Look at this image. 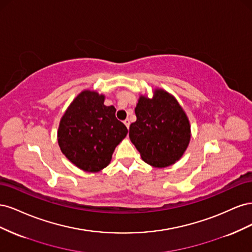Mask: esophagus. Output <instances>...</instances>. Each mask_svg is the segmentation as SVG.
<instances>
[{
    "label": "esophagus",
    "mask_w": 252,
    "mask_h": 252,
    "mask_svg": "<svg viewBox=\"0 0 252 252\" xmlns=\"http://www.w3.org/2000/svg\"><path fill=\"white\" fill-rule=\"evenodd\" d=\"M124 124H125L126 127L129 129V126H130V121H129L128 119H126V120L124 121Z\"/></svg>",
    "instance_id": "esophagus-1"
}]
</instances>
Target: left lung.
I'll return each mask as SVG.
<instances>
[{"mask_svg": "<svg viewBox=\"0 0 252 252\" xmlns=\"http://www.w3.org/2000/svg\"><path fill=\"white\" fill-rule=\"evenodd\" d=\"M134 111L136 121L129 127V138L143 161L158 168L179 161L191 134L189 120L174 96L156 89L152 98L140 96Z\"/></svg>", "mask_w": 252, "mask_h": 252, "instance_id": "obj_1", "label": "left lung"}]
</instances>
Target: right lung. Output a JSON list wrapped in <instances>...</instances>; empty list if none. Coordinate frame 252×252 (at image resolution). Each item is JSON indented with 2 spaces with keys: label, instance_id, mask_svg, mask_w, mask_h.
Segmentation results:
<instances>
[{
  "label": "right lung",
  "instance_id": "obj_1",
  "mask_svg": "<svg viewBox=\"0 0 252 252\" xmlns=\"http://www.w3.org/2000/svg\"><path fill=\"white\" fill-rule=\"evenodd\" d=\"M103 94L84 90L60 122L59 146L65 157L84 171L97 172L105 168L128 132L116 118V108L105 106Z\"/></svg>",
  "mask_w": 252,
  "mask_h": 252
}]
</instances>
